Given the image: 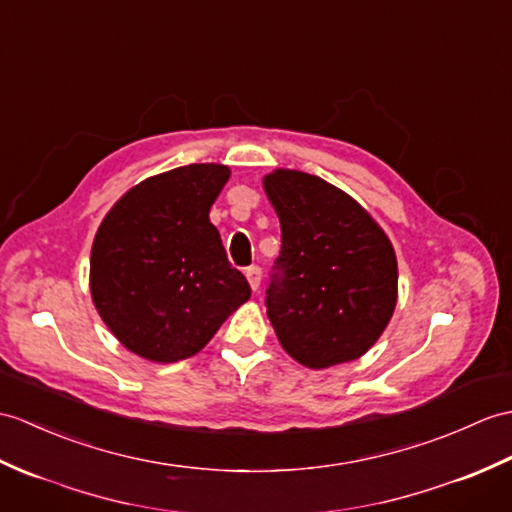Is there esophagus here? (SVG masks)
Instances as JSON below:
<instances>
[{
  "label": "esophagus",
  "mask_w": 512,
  "mask_h": 512,
  "mask_svg": "<svg viewBox=\"0 0 512 512\" xmlns=\"http://www.w3.org/2000/svg\"><path fill=\"white\" fill-rule=\"evenodd\" d=\"M246 279L251 283V288L257 290L259 283H261V268L259 266H248L246 268Z\"/></svg>",
  "instance_id": "34e87169"
}]
</instances>
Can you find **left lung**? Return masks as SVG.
<instances>
[{
	"label": "left lung",
	"instance_id": "left-lung-1",
	"mask_svg": "<svg viewBox=\"0 0 512 512\" xmlns=\"http://www.w3.org/2000/svg\"><path fill=\"white\" fill-rule=\"evenodd\" d=\"M264 189L281 222L266 290L281 347L307 368L358 360L395 312V248L358 202L323 178L275 170Z\"/></svg>",
	"mask_w": 512,
	"mask_h": 512
}]
</instances>
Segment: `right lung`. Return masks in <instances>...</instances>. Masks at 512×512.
Segmentation results:
<instances>
[{"label":"right lung","mask_w":512,"mask_h":512,"mask_svg":"<svg viewBox=\"0 0 512 512\" xmlns=\"http://www.w3.org/2000/svg\"><path fill=\"white\" fill-rule=\"evenodd\" d=\"M229 176L227 165L192 163L146 178L115 202L95 233L93 305L139 358H192L251 299V285L209 222Z\"/></svg>","instance_id":"1"}]
</instances>
